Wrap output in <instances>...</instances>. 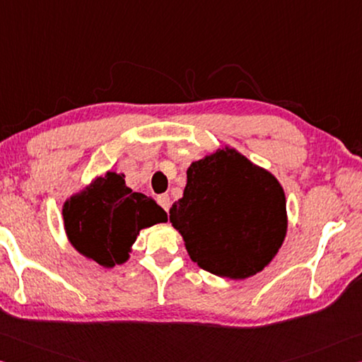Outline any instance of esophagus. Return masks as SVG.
I'll return each instance as SVG.
<instances>
[{"label":"esophagus","mask_w":362,"mask_h":362,"mask_svg":"<svg viewBox=\"0 0 362 362\" xmlns=\"http://www.w3.org/2000/svg\"><path fill=\"white\" fill-rule=\"evenodd\" d=\"M157 202H158V205H160L165 211L168 213V210H170V206H171V200H170V195L168 194H162V195H158L157 197Z\"/></svg>","instance_id":"1"}]
</instances>
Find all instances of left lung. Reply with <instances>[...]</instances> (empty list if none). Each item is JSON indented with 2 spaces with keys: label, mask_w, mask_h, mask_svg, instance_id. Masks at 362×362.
<instances>
[{
  "label": "left lung",
  "mask_w": 362,
  "mask_h": 362,
  "mask_svg": "<svg viewBox=\"0 0 362 362\" xmlns=\"http://www.w3.org/2000/svg\"><path fill=\"white\" fill-rule=\"evenodd\" d=\"M170 223L200 269L243 280L267 267L281 248L286 197L270 171L226 146L191 163Z\"/></svg>",
  "instance_id": "1"
}]
</instances>
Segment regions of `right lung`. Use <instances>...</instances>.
I'll return each mask as SVG.
<instances>
[{
	"label": "right lung",
	"mask_w": 362,
	"mask_h": 362,
	"mask_svg": "<svg viewBox=\"0 0 362 362\" xmlns=\"http://www.w3.org/2000/svg\"><path fill=\"white\" fill-rule=\"evenodd\" d=\"M156 200L125 186L124 175L107 171L63 205V223L74 250L106 269L124 264L139 230L167 223Z\"/></svg>",
	"instance_id": "1"
}]
</instances>
